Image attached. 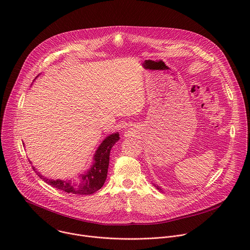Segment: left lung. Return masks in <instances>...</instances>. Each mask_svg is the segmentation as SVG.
<instances>
[{"instance_id": "8db88e82", "label": "left lung", "mask_w": 250, "mask_h": 250, "mask_svg": "<svg viewBox=\"0 0 250 250\" xmlns=\"http://www.w3.org/2000/svg\"><path fill=\"white\" fill-rule=\"evenodd\" d=\"M153 185H154V186H155V187H156V189H157V190H158V191H162V189H161V188H160V187H159V186H157V185H155V184H153Z\"/></svg>"}]
</instances>
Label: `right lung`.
Masks as SVG:
<instances>
[{"mask_svg": "<svg viewBox=\"0 0 250 250\" xmlns=\"http://www.w3.org/2000/svg\"><path fill=\"white\" fill-rule=\"evenodd\" d=\"M119 139V132H114L109 134L101 142L93 156L92 165L83 174L78 176L77 182H71V180L65 179H51V178L45 177L39 171L35 172L45 183L64 192L77 195L94 194L103 187L106 179L111 149ZM33 170H35V167H33Z\"/></svg>", "mask_w": 250, "mask_h": 250, "instance_id": "1", "label": "right lung"}]
</instances>
